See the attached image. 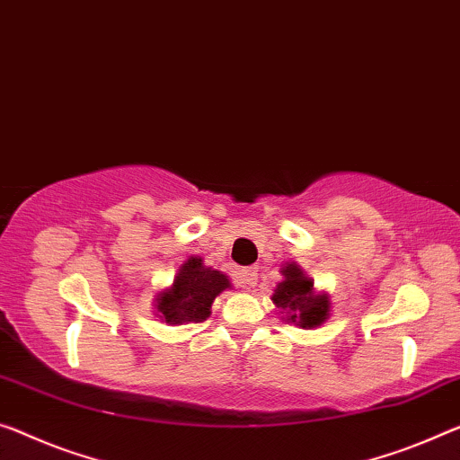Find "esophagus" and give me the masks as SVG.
Listing matches in <instances>:
<instances>
[{
  "mask_svg": "<svg viewBox=\"0 0 460 460\" xmlns=\"http://www.w3.org/2000/svg\"><path fill=\"white\" fill-rule=\"evenodd\" d=\"M257 284V270L254 267H246V270L240 271V286L244 289H251Z\"/></svg>",
  "mask_w": 460,
  "mask_h": 460,
  "instance_id": "obj_1",
  "label": "esophagus"
}]
</instances>
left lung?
Returning a JSON list of instances; mask_svg holds the SVG:
<instances>
[{
	"label": "left lung",
	"instance_id": "left-lung-1",
	"mask_svg": "<svg viewBox=\"0 0 460 460\" xmlns=\"http://www.w3.org/2000/svg\"><path fill=\"white\" fill-rule=\"evenodd\" d=\"M284 279L273 289L271 300L286 323H294L300 329H316L327 323L331 316L329 294L316 292L314 279L298 263H286L281 267Z\"/></svg>",
	"mask_w": 460,
	"mask_h": 460
}]
</instances>
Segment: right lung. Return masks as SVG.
Segmentation results:
<instances>
[{
  "instance_id": "right-lung-1",
  "label": "right lung",
  "mask_w": 460,
  "mask_h": 460,
  "mask_svg": "<svg viewBox=\"0 0 460 460\" xmlns=\"http://www.w3.org/2000/svg\"><path fill=\"white\" fill-rule=\"evenodd\" d=\"M226 289H232L228 275L206 267L201 257H189L176 271L172 286L156 294L154 308L166 324L201 323L209 319L211 304Z\"/></svg>"
}]
</instances>
